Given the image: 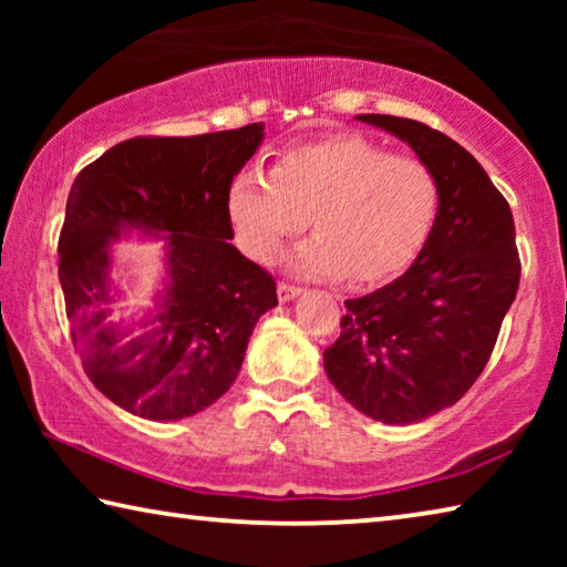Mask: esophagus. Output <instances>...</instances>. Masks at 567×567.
I'll return each mask as SVG.
<instances>
[{
	"mask_svg": "<svg viewBox=\"0 0 567 567\" xmlns=\"http://www.w3.org/2000/svg\"><path fill=\"white\" fill-rule=\"evenodd\" d=\"M302 290L297 285H290V282H280L277 285V297H280V302H290L295 300L297 295H300Z\"/></svg>",
	"mask_w": 567,
	"mask_h": 567,
	"instance_id": "34e87169",
	"label": "esophagus"
}]
</instances>
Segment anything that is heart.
<instances>
[{"mask_svg":"<svg viewBox=\"0 0 567 567\" xmlns=\"http://www.w3.org/2000/svg\"><path fill=\"white\" fill-rule=\"evenodd\" d=\"M440 213V182L415 155L390 152L362 134L338 132L287 147L270 172L239 169L227 215L239 247L270 262L285 239L310 225L295 272L370 285L417 260Z\"/></svg>","mask_w":567,"mask_h":567,"instance_id":"heart-1","label":"heart"}]
</instances>
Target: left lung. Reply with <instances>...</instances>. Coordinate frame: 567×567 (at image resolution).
<instances>
[{
    "instance_id": "8db88e82",
    "label": "left lung",
    "mask_w": 567,
    "mask_h": 567,
    "mask_svg": "<svg viewBox=\"0 0 567 567\" xmlns=\"http://www.w3.org/2000/svg\"><path fill=\"white\" fill-rule=\"evenodd\" d=\"M358 120L408 142L435 172L440 213L405 275L344 300L324 372L368 417L410 425L455 405L491 360L520 285L515 223L487 172L447 134L392 114Z\"/></svg>"
}]
</instances>
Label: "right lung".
I'll use <instances>...</instances> for the list:
<instances>
[{"label": "right lung", "mask_w": 567, "mask_h": 567, "mask_svg": "<svg viewBox=\"0 0 567 567\" xmlns=\"http://www.w3.org/2000/svg\"><path fill=\"white\" fill-rule=\"evenodd\" d=\"M262 130L132 137L74 179L56 247L72 342L94 388L132 415L182 420L213 405L277 305L272 275L227 243V187ZM130 228L168 237L171 280L137 339L109 320V243Z\"/></svg>", "instance_id": "obj_1"}]
</instances>
